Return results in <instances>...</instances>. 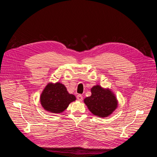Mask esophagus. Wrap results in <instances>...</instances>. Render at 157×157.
<instances>
[{
  "mask_svg": "<svg viewBox=\"0 0 157 157\" xmlns=\"http://www.w3.org/2000/svg\"><path fill=\"white\" fill-rule=\"evenodd\" d=\"M77 99H78V101H82V99H83V96H82L81 94H78L77 96Z\"/></svg>",
  "mask_w": 157,
  "mask_h": 157,
  "instance_id": "1",
  "label": "esophagus"
}]
</instances>
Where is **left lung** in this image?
I'll return each mask as SVG.
<instances>
[{"instance_id": "1", "label": "left lung", "mask_w": 157, "mask_h": 157, "mask_svg": "<svg viewBox=\"0 0 157 157\" xmlns=\"http://www.w3.org/2000/svg\"><path fill=\"white\" fill-rule=\"evenodd\" d=\"M92 95L84 99V103L90 112L99 117H107L115 110L117 100L111 91L100 86H94L91 89Z\"/></svg>"}]
</instances>
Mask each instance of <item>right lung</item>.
Masks as SVG:
<instances>
[{
    "label": "right lung",
    "mask_w": 157,
    "mask_h": 157,
    "mask_svg": "<svg viewBox=\"0 0 157 157\" xmlns=\"http://www.w3.org/2000/svg\"><path fill=\"white\" fill-rule=\"evenodd\" d=\"M75 99L74 95L69 94L64 85L59 82L49 83L40 96L42 106L46 111L52 113L64 111L69 103Z\"/></svg>",
    "instance_id": "add662e5"
}]
</instances>
